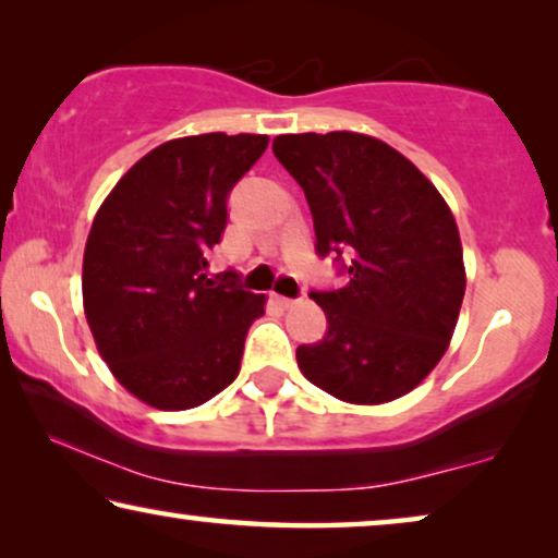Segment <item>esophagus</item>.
<instances>
[{"mask_svg":"<svg viewBox=\"0 0 558 558\" xmlns=\"http://www.w3.org/2000/svg\"><path fill=\"white\" fill-rule=\"evenodd\" d=\"M272 301H276L280 308H293V305L298 303L295 298H286V295H272Z\"/></svg>","mask_w":558,"mask_h":558,"instance_id":"obj_1","label":"esophagus"}]
</instances>
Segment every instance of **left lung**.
Returning a JSON list of instances; mask_svg holds the SVG:
<instances>
[{"mask_svg":"<svg viewBox=\"0 0 558 558\" xmlns=\"http://www.w3.org/2000/svg\"><path fill=\"white\" fill-rule=\"evenodd\" d=\"M272 151L303 186L318 253L351 257L347 286L311 293L328 331L298 347L303 376L349 404L410 395L445 356L465 295L452 209L407 156L366 133H282Z\"/></svg>","mask_w":558,"mask_h":558,"instance_id":"left-lung-1","label":"left lung"}]
</instances>
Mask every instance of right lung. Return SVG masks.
Instances as JSON below:
<instances>
[{"instance_id": "right-lung-1", "label": "right lung", "mask_w": 558, "mask_h": 558, "mask_svg": "<svg viewBox=\"0 0 558 558\" xmlns=\"http://www.w3.org/2000/svg\"><path fill=\"white\" fill-rule=\"evenodd\" d=\"M263 133H202L156 146L119 179L83 253V308L125 391L163 412L209 402L240 374L268 298L209 276L227 194L268 148Z\"/></svg>"}]
</instances>
